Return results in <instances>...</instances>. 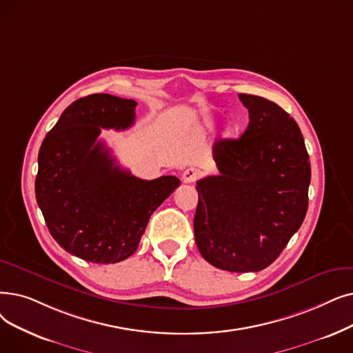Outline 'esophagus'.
<instances>
[{
	"instance_id": "34e87169",
	"label": "esophagus",
	"mask_w": 353,
	"mask_h": 353,
	"mask_svg": "<svg viewBox=\"0 0 353 353\" xmlns=\"http://www.w3.org/2000/svg\"><path fill=\"white\" fill-rule=\"evenodd\" d=\"M199 176H201V173H199V170H196V168H186V170L181 174V181L183 183H194L199 179Z\"/></svg>"
}]
</instances>
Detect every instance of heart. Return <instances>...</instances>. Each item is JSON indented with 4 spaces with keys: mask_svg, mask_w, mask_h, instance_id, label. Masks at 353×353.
<instances>
[{
    "mask_svg": "<svg viewBox=\"0 0 353 353\" xmlns=\"http://www.w3.org/2000/svg\"><path fill=\"white\" fill-rule=\"evenodd\" d=\"M225 135H229V132H225Z\"/></svg>",
    "mask_w": 353,
    "mask_h": 353,
    "instance_id": "heart-1",
    "label": "heart"
}]
</instances>
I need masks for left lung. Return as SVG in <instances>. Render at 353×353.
Returning <instances> with one entry per match:
<instances>
[{"instance_id": "8db88e82", "label": "left lung", "mask_w": 353, "mask_h": 353, "mask_svg": "<svg viewBox=\"0 0 353 353\" xmlns=\"http://www.w3.org/2000/svg\"><path fill=\"white\" fill-rule=\"evenodd\" d=\"M250 124L213 145L218 176L197 181L194 241L213 267L261 271L279 258L309 206L310 163L297 122L277 103L239 94Z\"/></svg>"}]
</instances>
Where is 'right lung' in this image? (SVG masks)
I'll list each match as a JSON object with an SVG mask.
<instances>
[{
    "label": "right lung",
    "instance_id": "1",
    "mask_svg": "<svg viewBox=\"0 0 353 353\" xmlns=\"http://www.w3.org/2000/svg\"><path fill=\"white\" fill-rule=\"evenodd\" d=\"M135 106L108 94L74 101L39 151L36 199L46 225L60 247L85 261L115 264L131 256L151 213L180 186L176 176H132L98 140L101 128H130Z\"/></svg>",
    "mask_w": 353,
    "mask_h": 353
}]
</instances>
